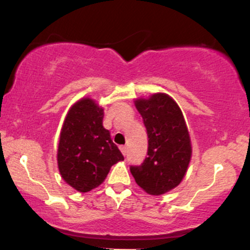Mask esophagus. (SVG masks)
<instances>
[{
    "label": "esophagus",
    "instance_id": "1",
    "mask_svg": "<svg viewBox=\"0 0 250 250\" xmlns=\"http://www.w3.org/2000/svg\"><path fill=\"white\" fill-rule=\"evenodd\" d=\"M120 149H121V151H122L123 155H127V147H125V146H121V147H120Z\"/></svg>",
    "mask_w": 250,
    "mask_h": 250
}]
</instances>
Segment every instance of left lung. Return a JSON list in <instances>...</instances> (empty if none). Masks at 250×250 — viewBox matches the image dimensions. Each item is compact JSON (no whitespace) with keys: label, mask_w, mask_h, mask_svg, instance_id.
Returning a JSON list of instances; mask_svg holds the SVG:
<instances>
[{"label":"left lung","mask_w":250,"mask_h":250,"mask_svg":"<svg viewBox=\"0 0 250 250\" xmlns=\"http://www.w3.org/2000/svg\"><path fill=\"white\" fill-rule=\"evenodd\" d=\"M135 105L148 134V156L130 173L146 193L162 195L180 185L191 157L185 117L177 103L166 94L139 99Z\"/></svg>","instance_id":"8db88e82"}]
</instances>
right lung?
<instances>
[{"instance_id":"1","label":"right lung","mask_w":250,"mask_h":250,"mask_svg":"<svg viewBox=\"0 0 250 250\" xmlns=\"http://www.w3.org/2000/svg\"><path fill=\"white\" fill-rule=\"evenodd\" d=\"M103 109L91 99L77 101L68 111L60 135L57 165L62 179L87 193L104 181L111 166L125 157L103 127Z\"/></svg>"}]
</instances>
